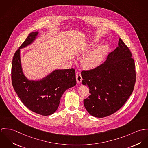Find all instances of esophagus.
Here are the masks:
<instances>
[{
	"label": "esophagus",
	"mask_w": 148,
	"mask_h": 148,
	"mask_svg": "<svg viewBox=\"0 0 148 148\" xmlns=\"http://www.w3.org/2000/svg\"><path fill=\"white\" fill-rule=\"evenodd\" d=\"M76 79L78 83H81L82 82V77L81 74V72L79 71H77L76 73Z\"/></svg>",
	"instance_id": "34e87169"
}]
</instances>
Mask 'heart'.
<instances>
[{
  "label": "heart",
  "mask_w": 148,
  "mask_h": 148,
  "mask_svg": "<svg viewBox=\"0 0 148 148\" xmlns=\"http://www.w3.org/2000/svg\"><path fill=\"white\" fill-rule=\"evenodd\" d=\"M107 50V46H103L89 54L83 59L84 66L88 69H92L99 65L104 57Z\"/></svg>",
  "instance_id": "obj_1"
}]
</instances>
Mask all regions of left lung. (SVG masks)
<instances>
[{"instance_id": "left-lung-1", "label": "left lung", "mask_w": 148, "mask_h": 148, "mask_svg": "<svg viewBox=\"0 0 148 148\" xmlns=\"http://www.w3.org/2000/svg\"><path fill=\"white\" fill-rule=\"evenodd\" d=\"M82 84L90 95L83 100L88 112L97 117L112 115L120 109L133 91L136 79L134 61L128 47L119 38V46L97 67L81 72Z\"/></svg>"}]
</instances>
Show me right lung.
I'll return each instance as SVG.
<instances>
[{
  "label": "right lung",
  "mask_w": 148,
  "mask_h": 148,
  "mask_svg": "<svg viewBox=\"0 0 148 148\" xmlns=\"http://www.w3.org/2000/svg\"><path fill=\"white\" fill-rule=\"evenodd\" d=\"M37 32L29 33L14 56L11 69L13 87L22 103L31 111L48 116L58 108L61 98L68 88L76 84L75 69L57 70L40 81H28L23 75L20 49L32 42Z\"/></svg>",
  "instance_id": "obj_1"
}]
</instances>
